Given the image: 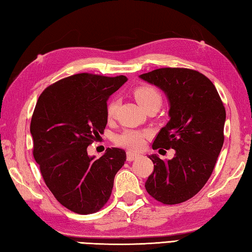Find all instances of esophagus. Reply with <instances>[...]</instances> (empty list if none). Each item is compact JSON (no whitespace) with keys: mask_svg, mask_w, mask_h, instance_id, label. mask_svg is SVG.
<instances>
[{"mask_svg":"<svg viewBox=\"0 0 252 252\" xmlns=\"http://www.w3.org/2000/svg\"><path fill=\"white\" fill-rule=\"evenodd\" d=\"M138 156H139V154H137L135 152H131V151H128V152H127V160L131 161L133 159H136Z\"/></svg>","mask_w":252,"mask_h":252,"instance_id":"1","label":"esophagus"}]
</instances>
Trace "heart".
<instances>
[{"mask_svg":"<svg viewBox=\"0 0 252 252\" xmlns=\"http://www.w3.org/2000/svg\"><path fill=\"white\" fill-rule=\"evenodd\" d=\"M132 94L137 102L141 107L147 110L151 105L159 104L161 102V96L158 88L150 84H140L132 89ZM117 102L112 100L107 105V117L109 120H113L116 115ZM149 135L148 131L136 130V129H126L123 132L115 136V142L127 149L139 150L143 147L144 138Z\"/></svg>","mask_w":252,"mask_h":252,"instance_id":"obj_1","label":"heart"}]
</instances>
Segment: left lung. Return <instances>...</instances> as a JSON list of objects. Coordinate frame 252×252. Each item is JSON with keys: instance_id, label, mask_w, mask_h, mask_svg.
Returning a JSON list of instances; mask_svg holds the SVG:
<instances>
[{"instance_id": "8db88e82", "label": "left lung", "mask_w": 252, "mask_h": 252, "mask_svg": "<svg viewBox=\"0 0 252 252\" xmlns=\"http://www.w3.org/2000/svg\"><path fill=\"white\" fill-rule=\"evenodd\" d=\"M140 77L159 87L170 104V120L152 148L176 151L169 160L149 156L154 170L145 189L158 202L180 204L196 195L214 171L224 142V105L212 82L198 71L161 68Z\"/></svg>"}]
</instances>
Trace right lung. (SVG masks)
<instances>
[{
    "label": "right lung",
    "mask_w": 252,
    "mask_h": 252,
    "mask_svg": "<svg viewBox=\"0 0 252 252\" xmlns=\"http://www.w3.org/2000/svg\"><path fill=\"white\" fill-rule=\"evenodd\" d=\"M126 81L79 73L49 85L37 99L30 125L33 156L49 191L75 214H94L107 204L126 161L119 148L98 159L87 154L107 126V100Z\"/></svg>",
    "instance_id": "1"
}]
</instances>
